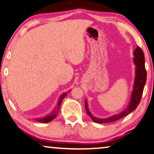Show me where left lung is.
<instances>
[{
  "label": "left lung",
  "instance_id": "left-lung-1",
  "mask_svg": "<svg viewBox=\"0 0 154 154\" xmlns=\"http://www.w3.org/2000/svg\"><path fill=\"white\" fill-rule=\"evenodd\" d=\"M134 58L133 62L136 67H135V78L134 82L133 90L131 94V98L129 103V105H128L127 108L122 111L118 115H114V116L109 117L108 118H96L93 115L90 113L88 109V105L86 99L85 100V110L88 116H89L92 120L96 123H109V122H115L116 120L124 118L127 115L131 113L139 105V104L141 99V96L143 94V89L146 83L147 79V72H146L145 67V59H144V53L141 49L139 46L134 49Z\"/></svg>",
  "mask_w": 154,
  "mask_h": 154
}]
</instances>
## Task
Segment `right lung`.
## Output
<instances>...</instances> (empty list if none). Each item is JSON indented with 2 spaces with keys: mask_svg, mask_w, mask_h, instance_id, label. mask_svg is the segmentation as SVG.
Listing matches in <instances>:
<instances>
[{
  "mask_svg": "<svg viewBox=\"0 0 154 154\" xmlns=\"http://www.w3.org/2000/svg\"><path fill=\"white\" fill-rule=\"evenodd\" d=\"M70 91L69 90L68 93H69ZM67 95V93L65 92L64 94H62L60 96L59 99H58V103H57V105L56 106V107L54 108V109L53 111H52L50 113L47 115L45 117H43V118H36L35 120H36V122H41V123H48V122H49L53 120L54 118H56V116H58V114L59 113V111H60V106L61 105V103L63 99L66 97V96Z\"/></svg>",
  "mask_w": 154,
  "mask_h": 154,
  "instance_id": "right-lung-1",
  "label": "right lung"
}]
</instances>
